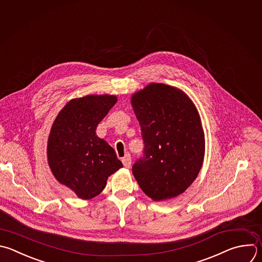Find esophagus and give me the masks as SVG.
<instances>
[{
    "label": "esophagus",
    "mask_w": 262,
    "mask_h": 262,
    "mask_svg": "<svg viewBox=\"0 0 262 262\" xmlns=\"http://www.w3.org/2000/svg\"><path fill=\"white\" fill-rule=\"evenodd\" d=\"M121 161H122V163H123V165L125 166V167H129L130 166V163H132V158H130V155L129 154H126L122 159H121Z\"/></svg>",
    "instance_id": "esophagus-1"
}]
</instances>
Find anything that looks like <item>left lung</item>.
<instances>
[{
  "label": "left lung",
  "mask_w": 262,
  "mask_h": 262,
  "mask_svg": "<svg viewBox=\"0 0 262 262\" xmlns=\"http://www.w3.org/2000/svg\"><path fill=\"white\" fill-rule=\"evenodd\" d=\"M141 125L144 157L133 165L141 189L154 202L182 194L196 179L205 157V134L199 111L180 89L150 83L133 94Z\"/></svg>",
  "instance_id": "left-lung-1"
}]
</instances>
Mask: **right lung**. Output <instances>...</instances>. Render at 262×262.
Here are the masks:
<instances>
[{
	"label": "right lung",
	"mask_w": 262,
	"mask_h": 262,
	"mask_svg": "<svg viewBox=\"0 0 262 262\" xmlns=\"http://www.w3.org/2000/svg\"><path fill=\"white\" fill-rule=\"evenodd\" d=\"M113 95L71 100L57 114L47 142V160L54 178L81 200H92L108 178L123 166L114 149L96 129L116 104Z\"/></svg>",
	"instance_id": "1"
}]
</instances>
